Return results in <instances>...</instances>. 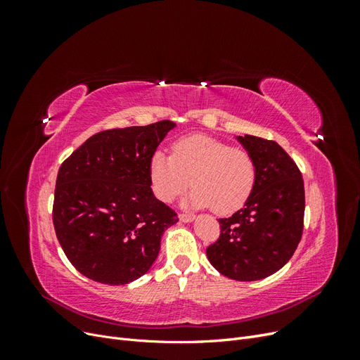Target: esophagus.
Masks as SVG:
<instances>
[{
	"mask_svg": "<svg viewBox=\"0 0 360 360\" xmlns=\"http://www.w3.org/2000/svg\"><path fill=\"white\" fill-rule=\"evenodd\" d=\"M179 219H180L181 222H192V221L195 219V216L188 214V213H180V214H179Z\"/></svg>",
	"mask_w": 360,
	"mask_h": 360,
	"instance_id": "1",
	"label": "esophagus"
}]
</instances>
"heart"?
Instances as JSON below:
<instances>
[{"label": "heart", "mask_w": 360, "mask_h": 360, "mask_svg": "<svg viewBox=\"0 0 360 360\" xmlns=\"http://www.w3.org/2000/svg\"><path fill=\"white\" fill-rule=\"evenodd\" d=\"M148 177L162 202L176 201L192 183V207H212L217 214H230L252 193L257 168L248 150L212 136L192 135L172 144V156L155 151L148 162Z\"/></svg>", "instance_id": "heart-1"}]
</instances>
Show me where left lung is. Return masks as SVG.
Wrapping results in <instances>:
<instances>
[{
	"label": "left lung",
	"instance_id": "1",
	"mask_svg": "<svg viewBox=\"0 0 360 360\" xmlns=\"http://www.w3.org/2000/svg\"><path fill=\"white\" fill-rule=\"evenodd\" d=\"M236 139L255 160V186L240 210L219 219L221 236L205 252L224 276L250 282L276 274L292 257L303 231L304 188L297 165L275 141Z\"/></svg>",
	"mask_w": 360,
	"mask_h": 360
}]
</instances>
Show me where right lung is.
<instances>
[{
  "label": "right lung",
  "mask_w": 360,
  "mask_h": 360,
  "mask_svg": "<svg viewBox=\"0 0 360 360\" xmlns=\"http://www.w3.org/2000/svg\"><path fill=\"white\" fill-rule=\"evenodd\" d=\"M176 123L103 130L60 167L52 219L75 269L108 285H124L153 266L160 238L179 222L159 201L148 162Z\"/></svg>",
  "instance_id": "obj_1"
}]
</instances>
